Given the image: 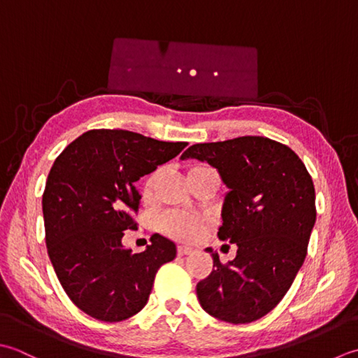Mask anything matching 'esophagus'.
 Here are the masks:
<instances>
[{
    "mask_svg": "<svg viewBox=\"0 0 358 358\" xmlns=\"http://www.w3.org/2000/svg\"><path fill=\"white\" fill-rule=\"evenodd\" d=\"M193 252V249L192 247H188V245H179L178 247V253L179 255H188V253H192Z\"/></svg>",
    "mask_w": 358,
    "mask_h": 358,
    "instance_id": "esophagus-1",
    "label": "esophagus"
}]
</instances>
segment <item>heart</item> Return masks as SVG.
Returning <instances> with one entry per match:
<instances>
[{
  "label": "heart",
  "mask_w": 358,
  "mask_h": 358,
  "mask_svg": "<svg viewBox=\"0 0 358 358\" xmlns=\"http://www.w3.org/2000/svg\"><path fill=\"white\" fill-rule=\"evenodd\" d=\"M159 176L160 173L156 171L147 180V187H145V193H147V196H152V193H155ZM207 224V216L187 213V211H171V213L164 217L165 231L173 238L180 241H194L196 238H199L202 235V231L206 230Z\"/></svg>",
  "instance_id": "1"
}]
</instances>
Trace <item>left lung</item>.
<instances>
[{
    "label": "left lung",
    "mask_w": 358,
    "mask_h": 358,
    "mask_svg": "<svg viewBox=\"0 0 358 358\" xmlns=\"http://www.w3.org/2000/svg\"><path fill=\"white\" fill-rule=\"evenodd\" d=\"M215 166L229 192L217 238L238 245L236 258L196 286L202 309L233 324L271 312L294 282L317 220L315 188L301 159L286 145L259 136L196 143L184 155Z\"/></svg>",
    "instance_id": "obj_1"
}]
</instances>
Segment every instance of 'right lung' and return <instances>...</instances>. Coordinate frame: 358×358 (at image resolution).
Listing matches in <instances>:
<instances>
[{"mask_svg":"<svg viewBox=\"0 0 358 358\" xmlns=\"http://www.w3.org/2000/svg\"><path fill=\"white\" fill-rule=\"evenodd\" d=\"M187 142H162L123 129H91L55 159L43 193L48 255L71 301L87 315L117 323L143 309L159 267L176 244L151 236L141 253L125 249L137 229L136 182L176 157Z\"/></svg>","mask_w":358,"mask_h":358,"instance_id":"add662e5","label":"right lung"}]
</instances>
